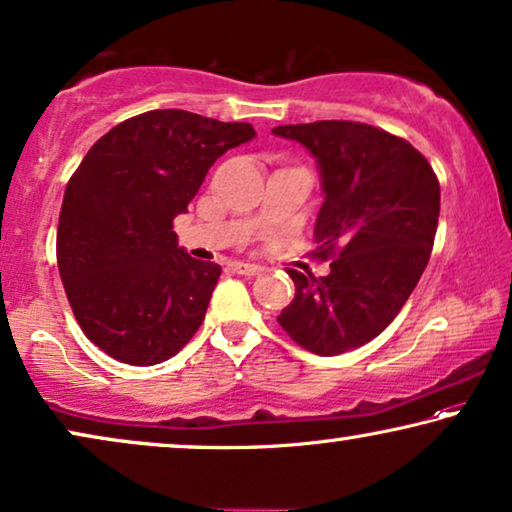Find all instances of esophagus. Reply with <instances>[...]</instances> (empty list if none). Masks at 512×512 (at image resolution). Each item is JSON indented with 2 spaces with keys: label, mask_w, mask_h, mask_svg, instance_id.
<instances>
[{
  "label": "esophagus",
  "mask_w": 512,
  "mask_h": 512,
  "mask_svg": "<svg viewBox=\"0 0 512 512\" xmlns=\"http://www.w3.org/2000/svg\"><path fill=\"white\" fill-rule=\"evenodd\" d=\"M234 271L241 273V276H257L259 271H262V266L257 264H248V262H234Z\"/></svg>",
  "instance_id": "esophagus-1"
}]
</instances>
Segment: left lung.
<instances>
[{
  "label": "left lung",
  "instance_id": "left-lung-1",
  "mask_svg": "<svg viewBox=\"0 0 512 512\" xmlns=\"http://www.w3.org/2000/svg\"><path fill=\"white\" fill-rule=\"evenodd\" d=\"M315 157L322 208L315 241L336 257L327 276L290 269L280 327L301 348L334 357L369 343L397 318L429 262L441 211L434 169L408 141L350 120L273 129Z\"/></svg>",
  "mask_w": 512,
  "mask_h": 512
}]
</instances>
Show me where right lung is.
<instances>
[{"label": "right lung", "mask_w": 512, "mask_h": 512, "mask_svg": "<svg viewBox=\"0 0 512 512\" xmlns=\"http://www.w3.org/2000/svg\"><path fill=\"white\" fill-rule=\"evenodd\" d=\"M248 122L164 109L115 125L64 190L57 269L83 334L118 362H167L204 322L220 264L178 246L215 160L255 139Z\"/></svg>", "instance_id": "obj_1"}]
</instances>
